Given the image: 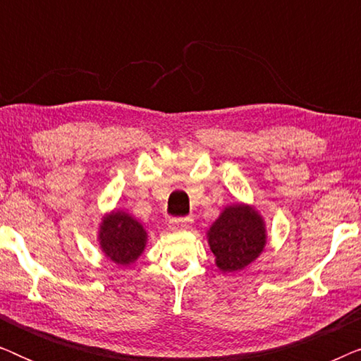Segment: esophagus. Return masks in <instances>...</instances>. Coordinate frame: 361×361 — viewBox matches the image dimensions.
Returning a JSON list of instances; mask_svg holds the SVG:
<instances>
[{"mask_svg":"<svg viewBox=\"0 0 361 361\" xmlns=\"http://www.w3.org/2000/svg\"><path fill=\"white\" fill-rule=\"evenodd\" d=\"M192 216H182V219H172L171 221H169V228L171 230H174V231H177V230H185V228H189V226L192 225Z\"/></svg>","mask_w":361,"mask_h":361,"instance_id":"34e87169","label":"esophagus"}]
</instances>
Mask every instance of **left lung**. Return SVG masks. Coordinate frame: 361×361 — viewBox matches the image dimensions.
<instances>
[{
    "instance_id": "left-lung-1",
    "label": "left lung",
    "mask_w": 361,
    "mask_h": 361,
    "mask_svg": "<svg viewBox=\"0 0 361 361\" xmlns=\"http://www.w3.org/2000/svg\"><path fill=\"white\" fill-rule=\"evenodd\" d=\"M209 245L224 273L241 271L258 258L266 245L264 221L248 205H231L210 226Z\"/></svg>"
}]
</instances>
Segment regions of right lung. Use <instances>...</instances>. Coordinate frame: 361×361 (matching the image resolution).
I'll return each mask as SVG.
<instances>
[{"label": "right lung", "mask_w": 361, "mask_h": 361, "mask_svg": "<svg viewBox=\"0 0 361 361\" xmlns=\"http://www.w3.org/2000/svg\"><path fill=\"white\" fill-rule=\"evenodd\" d=\"M102 251L113 263L128 266L140 258L146 246V230L140 221L125 212L103 216L98 231Z\"/></svg>", "instance_id": "1"}]
</instances>
